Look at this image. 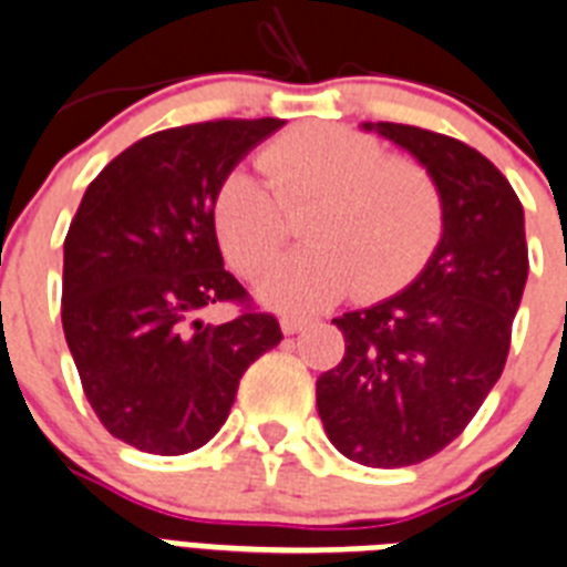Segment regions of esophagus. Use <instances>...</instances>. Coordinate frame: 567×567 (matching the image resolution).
Returning <instances> with one entry per match:
<instances>
[{
	"mask_svg": "<svg viewBox=\"0 0 567 567\" xmlns=\"http://www.w3.org/2000/svg\"><path fill=\"white\" fill-rule=\"evenodd\" d=\"M279 326H282V334H297V331L308 326V320H302V317H282Z\"/></svg>",
	"mask_w": 567,
	"mask_h": 567,
	"instance_id": "34e87169",
	"label": "esophagus"
}]
</instances>
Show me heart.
Segmentation results:
<instances>
[{"mask_svg": "<svg viewBox=\"0 0 567 567\" xmlns=\"http://www.w3.org/2000/svg\"><path fill=\"white\" fill-rule=\"evenodd\" d=\"M261 173L230 169L213 195V227L227 259L247 276L265 270L288 241V210L311 204L302 233L311 247L279 261L259 285L265 302L317 311L354 288L360 302L403 291L435 254L444 198L426 166L392 158L374 135L311 123L259 152Z\"/></svg>", "mask_w": 567, "mask_h": 567, "instance_id": "heart-1", "label": "heart"}]
</instances>
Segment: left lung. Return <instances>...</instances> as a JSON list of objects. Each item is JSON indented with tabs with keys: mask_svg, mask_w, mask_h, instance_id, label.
I'll return each instance as SVG.
<instances>
[{
	"mask_svg": "<svg viewBox=\"0 0 567 567\" xmlns=\"http://www.w3.org/2000/svg\"><path fill=\"white\" fill-rule=\"evenodd\" d=\"M365 130L409 150L444 198V236L398 297L337 317L346 354L317 380L328 441L365 467L453 444L502 378L527 282L525 210L482 152L406 123Z\"/></svg>",
	"mask_w": 567,
	"mask_h": 567,
	"instance_id": "obj_1",
	"label": "left lung"
}]
</instances>
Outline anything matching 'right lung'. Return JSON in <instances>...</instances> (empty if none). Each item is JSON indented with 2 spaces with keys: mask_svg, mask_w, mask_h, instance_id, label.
<instances>
[{
  "mask_svg": "<svg viewBox=\"0 0 567 567\" xmlns=\"http://www.w3.org/2000/svg\"><path fill=\"white\" fill-rule=\"evenodd\" d=\"M285 121H204L141 137L89 184L63 245V331L94 415L117 441L184 455L221 430L247 365L279 346L274 313L225 270L213 195ZM240 313L204 327L197 313Z\"/></svg>",
  "mask_w": 567,
  "mask_h": 567,
  "instance_id": "add662e5",
  "label": "right lung"
}]
</instances>
